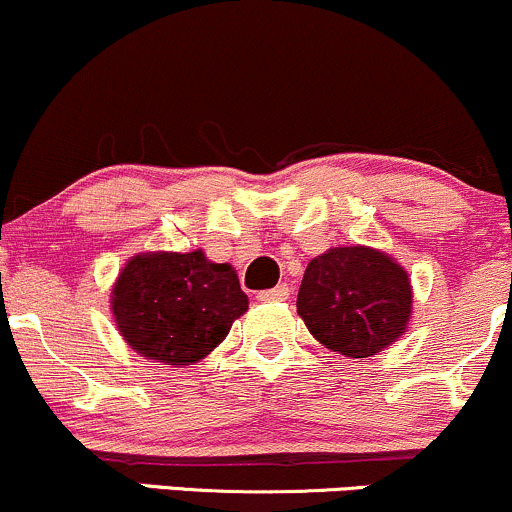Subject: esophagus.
<instances>
[{
    "label": "esophagus",
    "mask_w": 512,
    "mask_h": 512,
    "mask_svg": "<svg viewBox=\"0 0 512 512\" xmlns=\"http://www.w3.org/2000/svg\"><path fill=\"white\" fill-rule=\"evenodd\" d=\"M289 294H292L289 284H277L274 289H265V292L257 294V299L260 301H287Z\"/></svg>",
    "instance_id": "obj_1"
}]
</instances>
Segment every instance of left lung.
I'll list each match as a JSON object with an SVG mask.
<instances>
[{
  "mask_svg": "<svg viewBox=\"0 0 512 512\" xmlns=\"http://www.w3.org/2000/svg\"><path fill=\"white\" fill-rule=\"evenodd\" d=\"M297 311L319 343L368 358L405 333L412 311L407 272L370 247H336L309 262Z\"/></svg>",
  "mask_w": 512,
  "mask_h": 512,
  "instance_id": "obj_1",
  "label": "left lung"
}]
</instances>
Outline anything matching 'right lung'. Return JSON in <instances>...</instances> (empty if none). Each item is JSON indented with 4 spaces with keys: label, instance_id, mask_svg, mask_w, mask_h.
Instances as JSON below:
<instances>
[{
    "label": "right lung",
    "instance_id": "right-lung-1",
    "mask_svg": "<svg viewBox=\"0 0 512 512\" xmlns=\"http://www.w3.org/2000/svg\"><path fill=\"white\" fill-rule=\"evenodd\" d=\"M245 311L233 267L215 265L201 250L137 255L112 289V314L125 341L166 365L206 358Z\"/></svg>",
    "mask_w": 512,
    "mask_h": 512
}]
</instances>
